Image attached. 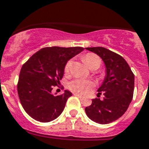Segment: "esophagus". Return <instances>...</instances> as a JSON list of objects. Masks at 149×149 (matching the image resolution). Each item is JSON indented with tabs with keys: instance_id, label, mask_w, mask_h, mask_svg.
Returning a JSON list of instances; mask_svg holds the SVG:
<instances>
[{
	"instance_id": "1",
	"label": "esophagus",
	"mask_w": 149,
	"mask_h": 149,
	"mask_svg": "<svg viewBox=\"0 0 149 149\" xmlns=\"http://www.w3.org/2000/svg\"><path fill=\"white\" fill-rule=\"evenodd\" d=\"M73 95H77V96H78L79 98H83V96L82 95H80V94H79V93H73Z\"/></svg>"
}]
</instances>
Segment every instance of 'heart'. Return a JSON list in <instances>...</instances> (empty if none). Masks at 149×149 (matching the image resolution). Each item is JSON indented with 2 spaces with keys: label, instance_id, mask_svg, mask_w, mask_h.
<instances>
[{
  "label": "heart",
  "instance_id": "1",
  "mask_svg": "<svg viewBox=\"0 0 149 149\" xmlns=\"http://www.w3.org/2000/svg\"><path fill=\"white\" fill-rule=\"evenodd\" d=\"M83 60L86 66L91 70H97L101 65V59L97 55L94 54H86L83 56ZM71 61H68L65 66V72H68L71 67ZM94 86V83L92 81L83 80V79H74L69 84V88L73 92H77L79 93L86 94L88 93L92 87Z\"/></svg>",
  "mask_w": 149,
  "mask_h": 149
}]
</instances>
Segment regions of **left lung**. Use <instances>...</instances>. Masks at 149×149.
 Wrapping results in <instances>:
<instances>
[{
	"instance_id": "1",
	"label": "left lung",
	"mask_w": 149,
	"mask_h": 149,
	"mask_svg": "<svg viewBox=\"0 0 149 149\" xmlns=\"http://www.w3.org/2000/svg\"><path fill=\"white\" fill-rule=\"evenodd\" d=\"M86 49L97 54L106 66V77L97 90L102 93L103 100L93 99L91 105L86 107V113L95 123L108 124L120 118L129 108L133 97L135 76L120 55L104 47Z\"/></svg>"
}]
</instances>
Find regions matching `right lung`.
Here are the masks:
<instances>
[{"mask_svg":"<svg viewBox=\"0 0 149 149\" xmlns=\"http://www.w3.org/2000/svg\"><path fill=\"white\" fill-rule=\"evenodd\" d=\"M83 47H45L40 49L23 65L17 83V93L25 112L37 121L48 123L63 111L72 93H52L53 86L60 83L67 61L83 50Z\"/></svg>","mask_w":149,"mask_h":149,"instance_id":"obj_1","label":"right lung"}]
</instances>
